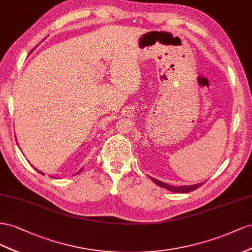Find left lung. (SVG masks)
<instances>
[{"label":"left lung","mask_w":252,"mask_h":252,"mask_svg":"<svg viewBox=\"0 0 252 252\" xmlns=\"http://www.w3.org/2000/svg\"><path fill=\"white\" fill-rule=\"evenodd\" d=\"M151 179H152L153 183L156 184L157 186L161 187V188H164L167 189L169 191H172V192H176V193H188V192H191V191H194L195 189H197L198 187L202 186L203 184H195V185H191V186H179V187H174V186H171V185H168V184H164L160 181H157V179L151 177Z\"/></svg>","instance_id":"left-lung-1"}]
</instances>
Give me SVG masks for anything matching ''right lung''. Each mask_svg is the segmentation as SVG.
<instances>
[{
  "mask_svg": "<svg viewBox=\"0 0 252 252\" xmlns=\"http://www.w3.org/2000/svg\"><path fill=\"white\" fill-rule=\"evenodd\" d=\"M81 171H82V169H81V170H80V171H79V172H78V173H80V172H81ZM38 172H39V173H41V174H43V173H42V172H41V171H38ZM78 173H77V174H78ZM43 175H44V174H43Z\"/></svg>",
  "mask_w": 252,
  "mask_h": 252,
  "instance_id": "right-lung-1",
  "label": "right lung"
}]
</instances>
